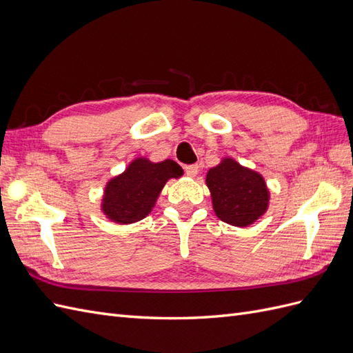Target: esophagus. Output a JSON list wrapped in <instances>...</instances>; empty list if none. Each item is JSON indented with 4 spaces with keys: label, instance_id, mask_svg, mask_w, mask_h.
I'll use <instances>...</instances> for the list:
<instances>
[{
    "label": "esophagus",
    "instance_id": "1",
    "mask_svg": "<svg viewBox=\"0 0 353 353\" xmlns=\"http://www.w3.org/2000/svg\"><path fill=\"white\" fill-rule=\"evenodd\" d=\"M184 169H185V174L188 176H196L199 174V166L197 165H187V166H184Z\"/></svg>",
    "mask_w": 353,
    "mask_h": 353
}]
</instances>
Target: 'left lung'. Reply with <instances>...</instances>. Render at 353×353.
<instances>
[{"label": "left lung", "mask_w": 353, "mask_h": 353, "mask_svg": "<svg viewBox=\"0 0 353 353\" xmlns=\"http://www.w3.org/2000/svg\"><path fill=\"white\" fill-rule=\"evenodd\" d=\"M206 184L216 216L230 225L248 227L268 208L270 193L263 178L232 159L212 168Z\"/></svg>", "instance_id": "obj_1"}]
</instances>
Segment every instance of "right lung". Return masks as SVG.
<instances>
[{
  "instance_id": "obj_1",
  "label": "right lung",
  "mask_w": 353,
  "mask_h": 353,
  "mask_svg": "<svg viewBox=\"0 0 353 353\" xmlns=\"http://www.w3.org/2000/svg\"><path fill=\"white\" fill-rule=\"evenodd\" d=\"M181 175L183 169L174 160L152 163L143 157L135 159L105 187L103 212L117 223L140 221L152 212L166 181Z\"/></svg>"
}]
</instances>
